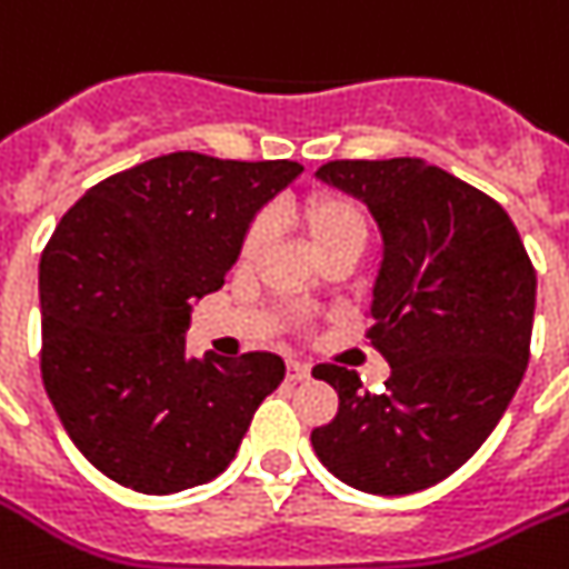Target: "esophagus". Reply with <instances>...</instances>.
I'll use <instances>...</instances> for the list:
<instances>
[{"instance_id": "1", "label": "esophagus", "mask_w": 569, "mask_h": 569, "mask_svg": "<svg viewBox=\"0 0 569 569\" xmlns=\"http://www.w3.org/2000/svg\"><path fill=\"white\" fill-rule=\"evenodd\" d=\"M311 378V366L302 360H288V380H308Z\"/></svg>"}]
</instances>
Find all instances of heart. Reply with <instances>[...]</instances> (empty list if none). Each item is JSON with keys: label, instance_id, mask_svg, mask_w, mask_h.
Wrapping results in <instances>:
<instances>
[{"label": "heart", "instance_id": "obj_1", "mask_svg": "<svg viewBox=\"0 0 569 569\" xmlns=\"http://www.w3.org/2000/svg\"><path fill=\"white\" fill-rule=\"evenodd\" d=\"M299 223H302L308 241L319 258L326 252L346 247V243H366L369 234V218L366 209L355 197L342 191H313L299 206ZM264 243V220H252L241 238V256L252 258Z\"/></svg>", "mask_w": 569, "mask_h": 569}]
</instances>
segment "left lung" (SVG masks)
Wrapping results in <instances>:
<instances>
[{"instance_id":"left-lung-1","label":"left lung","mask_w":569,"mask_h":569,"mask_svg":"<svg viewBox=\"0 0 569 569\" xmlns=\"http://www.w3.org/2000/svg\"><path fill=\"white\" fill-rule=\"evenodd\" d=\"M317 173L360 197L383 232L366 337L392 375L369 392L355 369L313 366L340 407L311 445L346 486L412 495L462 468L518 392L532 258L503 206L425 159H335Z\"/></svg>"}]
</instances>
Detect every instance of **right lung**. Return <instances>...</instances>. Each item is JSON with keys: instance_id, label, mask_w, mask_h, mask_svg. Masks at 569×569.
Segmentation results:
<instances>
[{"instance_id": "obj_1", "label": "right lung", "mask_w": 569, "mask_h": 569, "mask_svg": "<svg viewBox=\"0 0 569 569\" xmlns=\"http://www.w3.org/2000/svg\"><path fill=\"white\" fill-rule=\"evenodd\" d=\"M299 171L177 150L92 186L51 232L42 387L74 448L119 486L173 495L214 480L284 378L270 351L186 358V326L252 214Z\"/></svg>"}]
</instances>
